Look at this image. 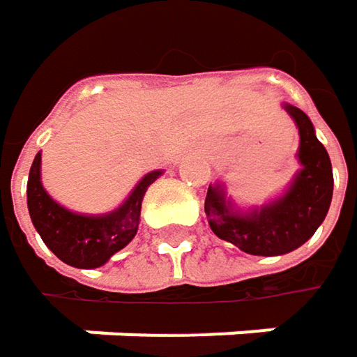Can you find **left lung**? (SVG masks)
<instances>
[{"instance_id": "obj_1", "label": "left lung", "mask_w": 357, "mask_h": 357, "mask_svg": "<svg viewBox=\"0 0 357 357\" xmlns=\"http://www.w3.org/2000/svg\"><path fill=\"white\" fill-rule=\"evenodd\" d=\"M298 128V165L287 191L258 207L242 209L225 185H209L205 213L219 240L238 245L252 256H282L307 242L329 211L333 197V170L325 146L317 140L309 115L282 103Z\"/></svg>"}]
</instances>
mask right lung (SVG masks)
<instances>
[{"label":"right lung","mask_w":357,"mask_h":357,"mask_svg":"<svg viewBox=\"0 0 357 357\" xmlns=\"http://www.w3.org/2000/svg\"><path fill=\"white\" fill-rule=\"evenodd\" d=\"M42 154H36L28 176V211L42 242L64 264L75 268L103 266L115 252L126 248L138 234L142 199L148 187L162 174L152 170L142 176L128 199L109 213L85 215L56 203L42 185Z\"/></svg>","instance_id":"add662e5"}]
</instances>
